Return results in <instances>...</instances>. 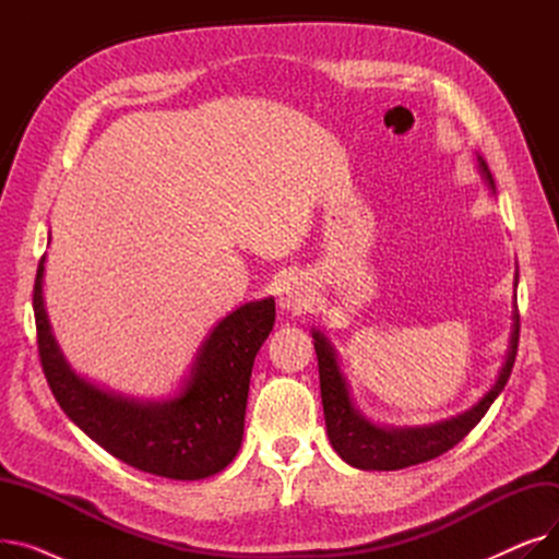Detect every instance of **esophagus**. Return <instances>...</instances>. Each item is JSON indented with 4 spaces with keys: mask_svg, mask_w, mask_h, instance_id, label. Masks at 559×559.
<instances>
[{
    "mask_svg": "<svg viewBox=\"0 0 559 559\" xmlns=\"http://www.w3.org/2000/svg\"><path fill=\"white\" fill-rule=\"evenodd\" d=\"M278 301L287 310H304L312 301V289L301 276H287L278 285Z\"/></svg>",
    "mask_w": 559,
    "mask_h": 559,
    "instance_id": "esophagus-1",
    "label": "esophagus"
}]
</instances>
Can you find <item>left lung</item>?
<instances>
[{
	"label": "left lung",
	"mask_w": 559,
	"mask_h": 559,
	"mask_svg": "<svg viewBox=\"0 0 559 559\" xmlns=\"http://www.w3.org/2000/svg\"><path fill=\"white\" fill-rule=\"evenodd\" d=\"M480 169L485 179L493 188L491 171L483 158ZM519 314L514 321L512 333V346L510 356L506 360V367L498 376L496 385L464 415L435 424L428 428H405V430H390V428H376L367 419H362L354 405H350L346 383L337 369L335 354L326 337L321 333H312L314 350H317V365H319V388H321V403H324V417H326V430L333 449L340 453L342 460H346L350 466L367 468V472H396V468H405L413 464H421L428 460H435L451 451L457 442L472 432L478 421L485 417L493 399L503 392L508 385V378L512 373L516 350H519Z\"/></svg>",
	"instance_id": "left-lung-1"
}]
</instances>
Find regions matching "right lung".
I'll list each match as a JSON object with an SVG mask.
<instances>
[{
  "mask_svg": "<svg viewBox=\"0 0 559 559\" xmlns=\"http://www.w3.org/2000/svg\"><path fill=\"white\" fill-rule=\"evenodd\" d=\"M45 255L34 285L38 356L63 413L112 457L140 472L201 480L238 455L245 432L255 354L274 329V299L247 304L224 317L201 346L183 392L167 403H135L79 378L58 350L43 306Z\"/></svg>",
  "mask_w": 559,
  "mask_h": 559,
  "instance_id": "right-lung-1",
  "label": "right lung"
}]
</instances>
